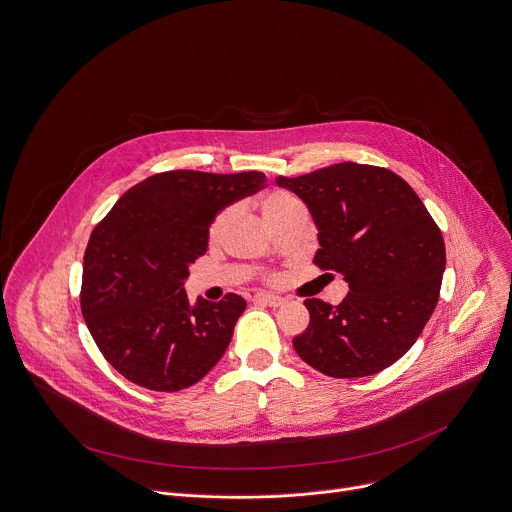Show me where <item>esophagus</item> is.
Listing matches in <instances>:
<instances>
[{"instance_id":"1","label":"esophagus","mask_w":512,"mask_h":512,"mask_svg":"<svg viewBox=\"0 0 512 512\" xmlns=\"http://www.w3.org/2000/svg\"><path fill=\"white\" fill-rule=\"evenodd\" d=\"M254 303L268 305V307H280L282 303H285V299L278 295H270V293H258V295H254Z\"/></svg>"}]
</instances>
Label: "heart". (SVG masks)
I'll return each mask as SVG.
<instances>
[{"mask_svg":"<svg viewBox=\"0 0 512 512\" xmlns=\"http://www.w3.org/2000/svg\"><path fill=\"white\" fill-rule=\"evenodd\" d=\"M299 205H303L293 193H289V191H282V189H272V191H268L264 197H262V201H260V209H262V215L266 217V221L270 223V225H274L276 221H280L282 217H287L293 209H297ZM230 219H232V209L227 207V209H221L217 215H215V219L211 221V227H209V238H211V242H217L221 236H223V232H225V227H227V223H230Z\"/></svg>","mask_w":512,"mask_h":512,"instance_id":"1","label":"heart"}]
</instances>
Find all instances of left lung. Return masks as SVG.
Returning a JSON list of instances; mask_svg holds the SVG:
<instances>
[{
    "mask_svg": "<svg viewBox=\"0 0 512 512\" xmlns=\"http://www.w3.org/2000/svg\"><path fill=\"white\" fill-rule=\"evenodd\" d=\"M278 187L299 195L319 230L315 264L344 274L337 307L307 299L309 327L293 339L303 362L331 378L376 374L417 342L439 301L441 230L411 185L392 170L339 162Z\"/></svg>",
    "mask_w": 512,
    "mask_h": 512,
    "instance_id": "1",
    "label": "left lung"
}]
</instances>
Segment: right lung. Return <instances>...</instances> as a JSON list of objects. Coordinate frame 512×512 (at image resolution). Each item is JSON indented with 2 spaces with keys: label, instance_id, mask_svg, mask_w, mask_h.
Instances as JSON below:
<instances>
[{
  "label": "right lung",
  "instance_id": "1",
  "mask_svg": "<svg viewBox=\"0 0 512 512\" xmlns=\"http://www.w3.org/2000/svg\"><path fill=\"white\" fill-rule=\"evenodd\" d=\"M264 173L168 170L126 191L91 232L81 311L103 358L130 382L179 392L197 384L232 342L246 301L189 305L183 282L207 252L215 215L266 183Z\"/></svg>",
  "mask_w": 512,
  "mask_h": 512
}]
</instances>
